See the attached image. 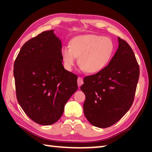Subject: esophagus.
I'll list each match as a JSON object with an SVG mask.
<instances>
[{
    "label": "esophagus",
    "mask_w": 152,
    "mask_h": 152,
    "mask_svg": "<svg viewBox=\"0 0 152 152\" xmlns=\"http://www.w3.org/2000/svg\"><path fill=\"white\" fill-rule=\"evenodd\" d=\"M77 82H78V87H80L82 84L84 83L83 82V79H82L81 77H78V80H77Z\"/></svg>",
    "instance_id": "1"
}]
</instances>
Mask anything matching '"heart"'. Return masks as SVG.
I'll use <instances>...</instances> for the list:
<instances>
[{
  "label": "heart",
  "instance_id": "b5f03b06",
  "mask_svg": "<svg viewBox=\"0 0 152 152\" xmlns=\"http://www.w3.org/2000/svg\"><path fill=\"white\" fill-rule=\"evenodd\" d=\"M114 49V43L110 38L89 34L73 38L70 46H64L61 49V54L68 70L72 69L78 58L82 70L96 73L109 62Z\"/></svg>",
  "mask_w": 152,
  "mask_h": 152
}]
</instances>
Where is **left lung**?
I'll list each match as a JSON object with an SVG mask.
<instances>
[{"label":"left lung","instance_id":"obj_1","mask_svg":"<svg viewBox=\"0 0 152 152\" xmlns=\"http://www.w3.org/2000/svg\"><path fill=\"white\" fill-rule=\"evenodd\" d=\"M119 48L108 66L86 76L81 91L86 96L84 113L92 125L106 128L121 119L133 104L140 67L128 43L118 37Z\"/></svg>","mask_w":152,"mask_h":152}]
</instances>
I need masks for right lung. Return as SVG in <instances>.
I'll list each match as a JSON object with an SVG mask.
<instances>
[{"label": "right lung", "mask_w": 152, "mask_h": 152, "mask_svg": "<svg viewBox=\"0 0 152 152\" xmlns=\"http://www.w3.org/2000/svg\"><path fill=\"white\" fill-rule=\"evenodd\" d=\"M61 42L46 31L20 48L13 74L18 102L28 117L42 125L58 121L77 89L76 74L62 65Z\"/></svg>", "instance_id": "right-lung-1"}]
</instances>
